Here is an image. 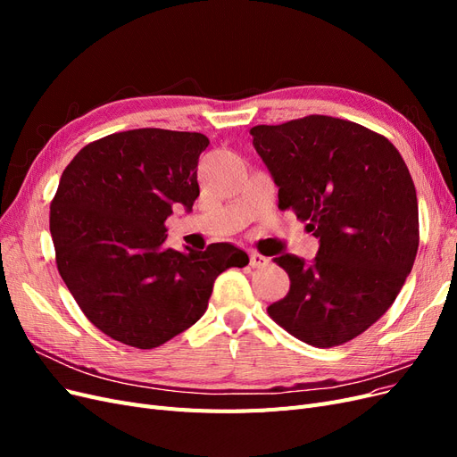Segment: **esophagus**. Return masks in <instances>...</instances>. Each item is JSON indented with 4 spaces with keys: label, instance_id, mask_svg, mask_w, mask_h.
<instances>
[{
    "label": "esophagus",
    "instance_id": "esophagus-1",
    "mask_svg": "<svg viewBox=\"0 0 457 457\" xmlns=\"http://www.w3.org/2000/svg\"><path fill=\"white\" fill-rule=\"evenodd\" d=\"M250 265L253 269H262V267L269 265V259L265 255L257 253V252H250Z\"/></svg>",
    "mask_w": 457,
    "mask_h": 457
}]
</instances>
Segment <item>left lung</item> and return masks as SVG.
<instances>
[{
  "label": "left lung",
  "instance_id": "obj_1",
  "mask_svg": "<svg viewBox=\"0 0 457 457\" xmlns=\"http://www.w3.org/2000/svg\"><path fill=\"white\" fill-rule=\"evenodd\" d=\"M292 210L320 238L312 265L280 255L289 292L267 309L287 334L337 347L389 311L416 261L418 196L400 152L361 123L305 116L250 129Z\"/></svg>",
  "mask_w": 457,
  "mask_h": 457
}]
</instances>
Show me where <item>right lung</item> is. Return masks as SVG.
<instances>
[{"mask_svg":"<svg viewBox=\"0 0 457 457\" xmlns=\"http://www.w3.org/2000/svg\"><path fill=\"white\" fill-rule=\"evenodd\" d=\"M202 133L131 129L81 148L51 200L54 261L87 320L135 349H154L200 320L217 276L250 259L230 244L181 253L165 220L200 196Z\"/></svg>","mask_w":457,"mask_h":457,"instance_id":"add662e5","label":"right lung"}]
</instances>
